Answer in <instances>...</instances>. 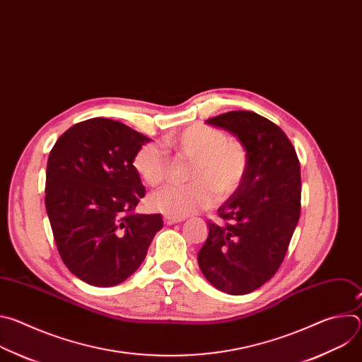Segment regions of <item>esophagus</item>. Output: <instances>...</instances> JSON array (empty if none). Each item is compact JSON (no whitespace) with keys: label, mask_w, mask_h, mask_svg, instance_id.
<instances>
[{"label":"esophagus","mask_w":362,"mask_h":362,"mask_svg":"<svg viewBox=\"0 0 362 362\" xmlns=\"http://www.w3.org/2000/svg\"><path fill=\"white\" fill-rule=\"evenodd\" d=\"M183 219L182 218H176V216H170V215H166L163 216V222L166 225H173V223H177V222H182Z\"/></svg>","instance_id":"34e87169"}]
</instances>
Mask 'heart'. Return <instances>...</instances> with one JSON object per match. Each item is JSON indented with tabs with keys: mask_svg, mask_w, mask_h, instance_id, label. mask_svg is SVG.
Returning <instances> with one entry per match:
<instances>
[{
	"mask_svg": "<svg viewBox=\"0 0 362 362\" xmlns=\"http://www.w3.org/2000/svg\"><path fill=\"white\" fill-rule=\"evenodd\" d=\"M165 146L179 156L192 160L187 172L190 183L168 186L150 196L151 209L182 218L232 196L243 183L249 169V151L242 139L226 136L222 129L209 124H192L170 136ZM133 168L151 187L169 177L168 154L156 143H146L133 156Z\"/></svg>",
	"mask_w": 362,
	"mask_h": 362,
	"instance_id": "obj_1",
	"label": "heart"
}]
</instances>
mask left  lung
Returning <instances> with one entry per match:
<instances>
[{"instance_id": "left-lung-1", "label": "left lung", "mask_w": 362, "mask_h": 362, "mask_svg": "<svg viewBox=\"0 0 362 362\" xmlns=\"http://www.w3.org/2000/svg\"><path fill=\"white\" fill-rule=\"evenodd\" d=\"M233 133L247 147L249 169L240 187L218 209L197 262L215 288L249 293L279 269L300 215V170L284 130L253 112H229L206 120Z\"/></svg>"}]
</instances>
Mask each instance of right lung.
Returning a JSON list of instances; mask_svg holds the SVG:
<instances>
[{
    "label": "right lung",
    "instance_id": "obj_1",
    "mask_svg": "<svg viewBox=\"0 0 362 362\" xmlns=\"http://www.w3.org/2000/svg\"><path fill=\"white\" fill-rule=\"evenodd\" d=\"M150 139L94 117L64 132L49 151L45 209L64 265L94 286H115L143 262L163 228L159 214H134L146 194L133 156Z\"/></svg>",
    "mask_w": 362,
    "mask_h": 362
}]
</instances>
